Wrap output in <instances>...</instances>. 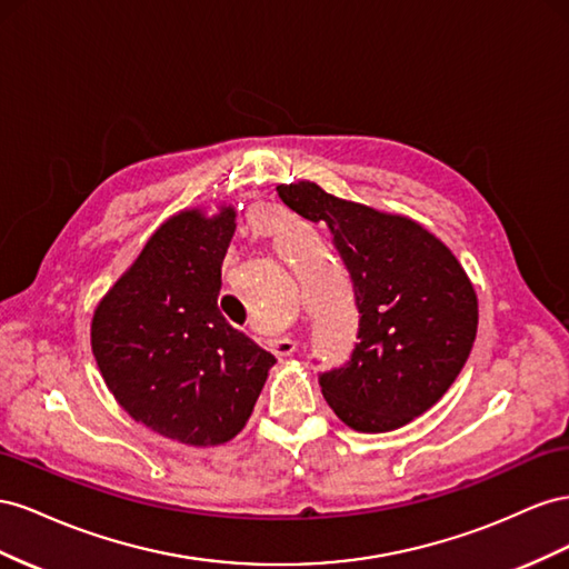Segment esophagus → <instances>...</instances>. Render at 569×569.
Instances as JSON below:
<instances>
[{
  "label": "esophagus",
  "mask_w": 569,
  "mask_h": 569,
  "mask_svg": "<svg viewBox=\"0 0 569 569\" xmlns=\"http://www.w3.org/2000/svg\"><path fill=\"white\" fill-rule=\"evenodd\" d=\"M271 348H273V352L279 355V357H286V355H293L298 350V343H296L293 338H276L273 343H271Z\"/></svg>",
  "instance_id": "obj_1"
}]
</instances>
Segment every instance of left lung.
I'll list each match as a JSON object with an SVG mask.
<instances>
[{
  "instance_id": "1",
  "label": "left lung",
  "mask_w": 569,
  "mask_h": 569,
  "mask_svg": "<svg viewBox=\"0 0 569 569\" xmlns=\"http://www.w3.org/2000/svg\"><path fill=\"white\" fill-rule=\"evenodd\" d=\"M279 198L327 223L350 271L360 331L350 362L321 375V393L355 431H396L443 398L477 338L479 302L458 257L410 217L350 202L312 181Z\"/></svg>"
}]
</instances>
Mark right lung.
<instances>
[{
	"label": "right lung",
	"instance_id": "1",
	"mask_svg": "<svg viewBox=\"0 0 569 569\" xmlns=\"http://www.w3.org/2000/svg\"><path fill=\"white\" fill-rule=\"evenodd\" d=\"M233 231V204L176 212L97 302L90 323L97 367L121 408L194 448L242 431L276 362L219 312Z\"/></svg>",
	"mask_w": 569,
	"mask_h": 569
}]
</instances>
